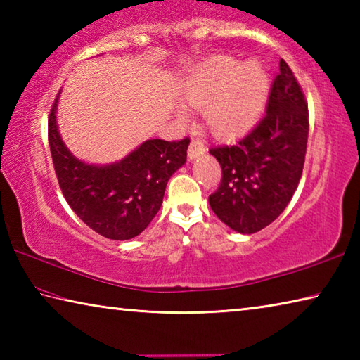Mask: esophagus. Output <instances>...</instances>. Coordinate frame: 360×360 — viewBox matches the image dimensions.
I'll return each instance as SVG.
<instances>
[{
  "instance_id": "1",
  "label": "esophagus",
  "mask_w": 360,
  "mask_h": 360,
  "mask_svg": "<svg viewBox=\"0 0 360 360\" xmlns=\"http://www.w3.org/2000/svg\"><path fill=\"white\" fill-rule=\"evenodd\" d=\"M205 150H206V146L202 141H198V139H192V143L188 146V150H187L188 160L192 162L195 158H198L200 155L205 154Z\"/></svg>"
}]
</instances>
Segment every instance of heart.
<instances>
[{
  "instance_id": "obj_1",
  "label": "heart",
  "mask_w": 360,
  "mask_h": 360,
  "mask_svg": "<svg viewBox=\"0 0 360 360\" xmlns=\"http://www.w3.org/2000/svg\"><path fill=\"white\" fill-rule=\"evenodd\" d=\"M270 77L257 60L238 62L217 56L192 71L182 85V98L202 109L214 136L233 138L251 129L266 105ZM184 119V112L179 114Z\"/></svg>"
}]
</instances>
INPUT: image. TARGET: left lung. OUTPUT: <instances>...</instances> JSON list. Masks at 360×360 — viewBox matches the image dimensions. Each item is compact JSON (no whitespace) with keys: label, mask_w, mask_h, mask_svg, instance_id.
I'll return each mask as SVG.
<instances>
[{"label":"left lung","mask_w":360,"mask_h":360,"mask_svg":"<svg viewBox=\"0 0 360 360\" xmlns=\"http://www.w3.org/2000/svg\"><path fill=\"white\" fill-rule=\"evenodd\" d=\"M308 130L307 101L281 58L259 124L235 144L210 149L222 168L210 206L227 227L251 235L285 210L302 178Z\"/></svg>","instance_id":"obj_1"}]
</instances>
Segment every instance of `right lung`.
I'll return each mask as SVG.
<instances>
[{
    "label": "right lung",
    "instance_id": "obj_1",
    "mask_svg": "<svg viewBox=\"0 0 360 360\" xmlns=\"http://www.w3.org/2000/svg\"><path fill=\"white\" fill-rule=\"evenodd\" d=\"M60 94L49 115V146L65 200L84 224L105 238H135L160 210L168 179L186 163L191 139H146L117 162H84L60 135Z\"/></svg>",
    "mask_w": 360,
    "mask_h": 360
}]
</instances>
